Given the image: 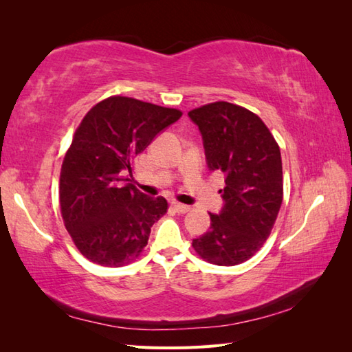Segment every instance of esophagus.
<instances>
[{"mask_svg": "<svg viewBox=\"0 0 352 352\" xmlns=\"http://www.w3.org/2000/svg\"><path fill=\"white\" fill-rule=\"evenodd\" d=\"M172 207H174V210L177 213H188L190 210L189 206L182 204V203H172Z\"/></svg>", "mask_w": 352, "mask_h": 352, "instance_id": "34e87169", "label": "esophagus"}]
</instances>
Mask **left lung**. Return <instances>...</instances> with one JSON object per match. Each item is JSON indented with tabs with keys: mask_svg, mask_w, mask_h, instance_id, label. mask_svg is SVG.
<instances>
[{
	"mask_svg": "<svg viewBox=\"0 0 352 352\" xmlns=\"http://www.w3.org/2000/svg\"><path fill=\"white\" fill-rule=\"evenodd\" d=\"M189 116L203 134L208 168L226 175L222 210L210 214V230L192 246L208 263H243L263 246L280 212V146L256 113L236 104L210 102Z\"/></svg>",
	"mask_w": 352,
	"mask_h": 352,
	"instance_id": "8db88e82",
	"label": "left lung"
}]
</instances>
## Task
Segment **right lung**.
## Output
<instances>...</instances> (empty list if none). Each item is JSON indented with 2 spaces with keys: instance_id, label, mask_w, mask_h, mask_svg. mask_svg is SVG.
Returning a JSON list of instances; mask_svg holds the SVG:
<instances>
[{
  "instance_id": "right-lung-1",
  "label": "right lung",
  "mask_w": 352,
  "mask_h": 352,
  "mask_svg": "<svg viewBox=\"0 0 352 352\" xmlns=\"http://www.w3.org/2000/svg\"><path fill=\"white\" fill-rule=\"evenodd\" d=\"M183 111L109 96L87 111L74 133L60 172V210L77 250L96 265L119 267L136 260L154 222L168 212L130 182L133 160Z\"/></svg>"
}]
</instances>
